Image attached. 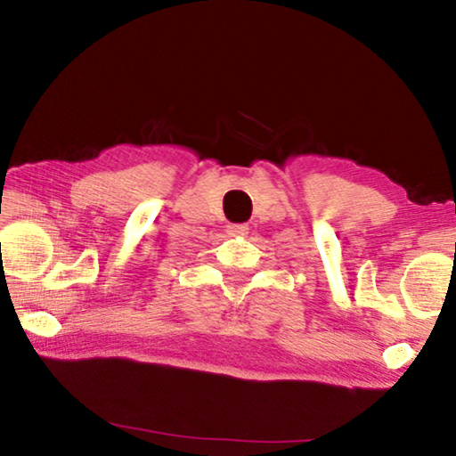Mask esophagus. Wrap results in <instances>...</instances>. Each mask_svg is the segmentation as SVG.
Wrapping results in <instances>:
<instances>
[{
    "label": "esophagus",
    "mask_w": 456,
    "mask_h": 456,
    "mask_svg": "<svg viewBox=\"0 0 456 456\" xmlns=\"http://www.w3.org/2000/svg\"><path fill=\"white\" fill-rule=\"evenodd\" d=\"M229 233L231 235H247V233H249V227H247V225H229Z\"/></svg>",
    "instance_id": "34e87169"
}]
</instances>
